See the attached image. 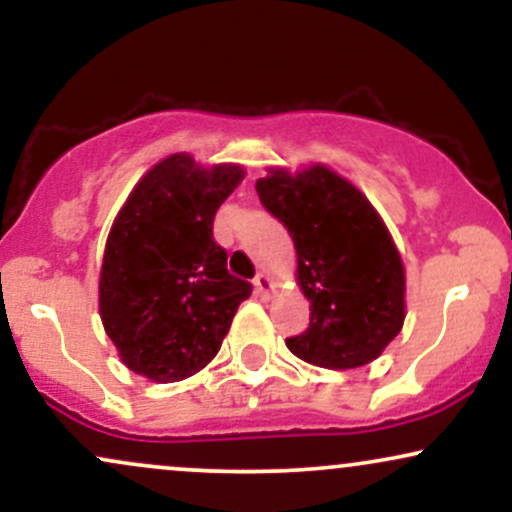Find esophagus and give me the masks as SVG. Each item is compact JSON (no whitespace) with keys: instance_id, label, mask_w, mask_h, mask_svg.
<instances>
[{"instance_id":"1","label":"esophagus","mask_w":512,"mask_h":512,"mask_svg":"<svg viewBox=\"0 0 512 512\" xmlns=\"http://www.w3.org/2000/svg\"><path fill=\"white\" fill-rule=\"evenodd\" d=\"M255 291L260 293V296L267 298L269 293L274 291V281H272V276H269V274H257V276H255Z\"/></svg>"}]
</instances>
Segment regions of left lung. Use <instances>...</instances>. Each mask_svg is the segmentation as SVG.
<instances>
[{"label":"left lung","mask_w":512,"mask_h":512,"mask_svg":"<svg viewBox=\"0 0 512 512\" xmlns=\"http://www.w3.org/2000/svg\"><path fill=\"white\" fill-rule=\"evenodd\" d=\"M260 202L289 228L310 325L286 339L293 356L330 370L366 366L402 332L404 264L368 197L332 168H269Z\"/></svg>","instance_id":"1"}]
</instances>
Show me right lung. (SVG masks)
Listing matches in <instances>:
<instances>
[{"mask_svg":"<svg viewBox=\"0 0 512 512\" xmlns=\"http://www.w3.org/2000/svg\"><path fill=\"white\" fill-rule=\"evenodd\" d=\"M238 163L158 161L129 192L105 243L98 308L120 361L154 383L195 375L219 354L252 286L226 269L214 216L243 182Z\"/></svg>","mask_w":512,"mask_h":512,"instance_id":"right-lung-1","label":"right lung"}]
</instances>
